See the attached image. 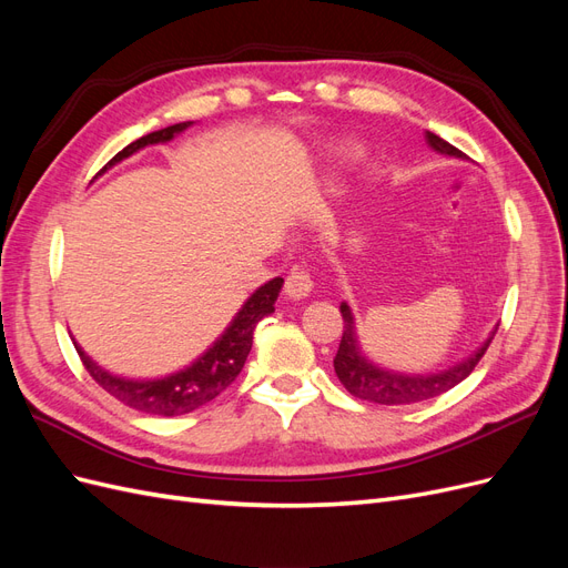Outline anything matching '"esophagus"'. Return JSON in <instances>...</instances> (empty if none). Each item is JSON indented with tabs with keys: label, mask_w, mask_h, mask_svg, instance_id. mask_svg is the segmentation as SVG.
<instances>
[{
	"label": "esophagus",
	"mask_w": 568,
	"mask_h": 568,
	"mask_svg": "<svg viewBox=\"0 0 568 568\" xmlns=\"http://www.w3.org/2000/svg\"><path fill=\"white\" fill-rule=\"evenodd\" d=\"M284 291L288 298H305L313 291V277L305 267H294L286 274Z\"/></svg>",
	"instance_id": "34e87169"
}]
</instances>
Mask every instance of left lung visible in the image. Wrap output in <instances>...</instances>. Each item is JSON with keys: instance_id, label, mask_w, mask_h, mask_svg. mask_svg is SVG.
Returning a JSON list of instances; mask_svg holds the SVG:
<instances>
[{"instance_id": "1", "label": "left lung", "mask_w": 568, "mask_h": 568, "mask_svg": "<svg viewBox=\"0 0 568 568\" xmlns=\"http://www.w3.org/2000/svg\"><path fill=\"white\" fill-rule=\"evenodd\" d=\"M426 142L440 153L464 159V153L457 146L440 140V136L434 132H426ZM341 315H343V336H341L338 351L334 357L336 376L343 384V388H346L351 395H355V398L376 403V405L422 403V400L436 398V395L455 388L459 382L467 379V376L474 372V367L480 363V357L486 355L490 341H493V338H488L469 359H464V363H459L457 367H450V369L438 372V374H424V376L390 374V372L374 367L363 355H359L357 341L353 334V315H351V307L346 303H341ZM493 336H495V332H493Z\"/></svg>"}]
</instances>
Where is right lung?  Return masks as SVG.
Wrapping results in <instances>:
<instances>
[{"mask_svg":"<svg viewBox=\"0 0 568 568\" xmlns=\"http://www.w3.org/2000/svg\"><path fill=\"white\" fill-rule=\"evenodd\" d=\"M186 125L189 123H178V125H170V128L140 136V140L128 144L123 151H118L115 156L101 168V173H104V170L111 168L113 163L132 156L136 149L173 140V136L182 132ZM282 284H284L282 277H274L265 286L257 288L255 294L244 303L242 311H239V315L230 324V329L215 341V346L209 353L199 357L192 367H186L173 376H165V379H156V382L118 379V376H111L109 372L97 367L92 359L84 355V351L78 346V343H75V351L92 379L109 395H113L115 400H120L132 409H140L144 415H159V417L186 415V412H194L201 405L211 403L222 390L234 384V379L239 376V372L244 369V363L251 353L255 324L263 317H267L270 313H274V301L280 296Z\"/></svg>","mask_w":568,"mask_h":568,"instance_id":"1","label":"right lung"}]
</instances>
